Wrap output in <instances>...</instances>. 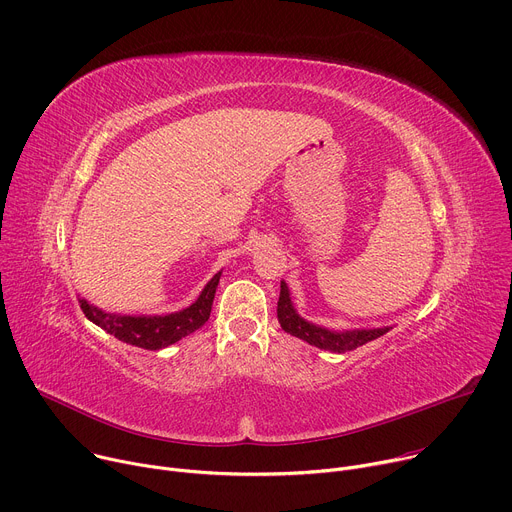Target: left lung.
Instances as JSON below:
<instances>
[{
  "label": "left lung",
  "mask_w": 512,
  "mask_h": 512,
  "mask_svg": "<svg viewBox=\"0 0 512 512\" xmlns=\"http://www.w3.org/2000/svg\"><path fill=\"white\" fill-rule=\"evenodd\" d=\"M277 320L281 324V328L296 336L316 348L322 350H330V352H348L354 350L362 344H367L383 334H387L391 330V326H383V328H354V330H332V328H324L318 326L314 322H308L306 318H302L289 298V287L285 281H281V291H279V302H277Z\"/></svg>",
  "instance_id": "8db88e82"
}]
</instances>
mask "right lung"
<instances>
[{
  "label": "right lung",
  "mask_w": 512,
  "mask_h": 512,
  "mask_svg": "<svg viewBox=\"0 0 512 512\" xmlns=\"http://www.w3.org/2000/svg\"><path fill=\"white\" fill-rule=\"evenodd\" d=\"M221 273H214V277L204 285L200 291V296L196 298L194 304L180 312L164 314V316H127V314H111L103 312L101 308L89 304L85 298H79V304L85 312V316L103 328L107 334L115 336L117 340L139 346L145 350H160L166 348L184 336L192 334L200 326L206 324L210 318V308L212 300L216 294V285L218 279H221Z\"/></svg>",
  "instance_id": "right-lung-1"
}]
</instances>
